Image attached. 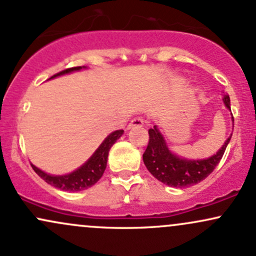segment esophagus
<instances>
[{
    "label": "esophagus",
    "mask_w": 256,
    "mask_h": 256,
    "mask_svg": "<svg viewBox=\"0 0 256 256\" xmlns=\"http://www.w3.org/2000/svg\"><path fill=\"white\" fill-rule=\"evenodd\" d=\"M143 124H144V120H143L142 118H134L131 120L130 125H128V128H136V126H142Z\"/></svg>",
    "instance_id": "1"
}]
</instances>
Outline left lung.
<instances>
[{
    "mask_svg": "<svg viewBox=\"0 0 256 256\" xmlns=\"http://www.w3.org/2000/svg\"><path fill=\"white\" fill-rule=\"evenodd\" d=\"M222 101L226 108L231 110L228 95H224ZM232 122H234V116H232ZM148 132L149 143L143 154V162L146 167L161 183L168 186L180 188V189L200 183L213 172V170L222 160L232 136L230 134V137L225 140L216 154L212 155L210 158H201V160H189V158L178 156L170 150L165 137L156 125L152 128H149Z\"/></svg>",
    "mask_w": 256,
    "mask_h": 256,
    "instance_id": "left-lung-1",
    "label": "left lung"
}]
</instances>
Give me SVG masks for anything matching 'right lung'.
<instances>
[{"instance_id": "right-lung-1", "label": "right lung", "mask_w": 256, "mask_h": 256, "mask_svg": "<svg viewBox=\"0 0 256 256\" xmlns=\"http://www.w3.org/2000/svg\"><path fill=\"white\" fill-rule=\"evenodd\" d=\"M82 68H86L85 66H78V67H72V68L64 70V71L56 73L52 78H56L58 76L67 74V73H71L74 71H80ZM124 134V130H116L112 132L110 134H108L104 138V142L101 143V146L96 149V152L91 155V158L84 165H82L79 168L76 170L64 176H52L49 173H46L42 170H40L38 167L32 165L34 171L40 176L43 180H46V183L52 185L54 188H58L60 190H64V192H82V190L88 189V188L92 186L94 184H96L100 180V178L104 174L106 167H107V160H108V152L112 146L122 137V134Z\"/></svg>"}]
</instances>
